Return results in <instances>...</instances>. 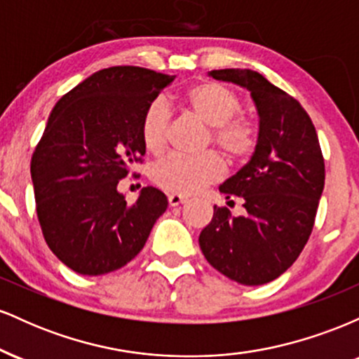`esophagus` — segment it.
Listing matches in <instances>:
<instances>
[{
  "instance_id": "obj_1",
  "label": "esophagus",
  "mask_w": 359,
  "mask_h": 359,
  "mask_svg": "<svg viewBox=\"0 0 359 359\" xmlns=\"http://www.w3.org/2000/svg\"><path fill=\"white\" fill-rule=\"evenodd\" d=\"M185 201H187V197L182 196V194H177V192L168 194V204L170 205H180L184 204Z\"/></svg>"
}]
</instances>
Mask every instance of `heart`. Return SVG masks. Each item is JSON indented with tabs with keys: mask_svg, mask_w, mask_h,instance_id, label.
I'll return each mask as SVG.
<instances>
[{
	"mask_svg": "<svg viewBox=\"0 0 359 359\" xmlns=\"http://www.w3.org/2000/svg\"><path fill=\"white\" fill-rule=\"evenodd\" d=\"M185 104L209 126V142L229 158L245 160L258 145V126L250 118L236 116L241 97L221 82H201L185 93ZM170 109L158 97L147 106L142 118V140L147 150L162 151L167 145ZM224 174V163L214 151L201 155L168 154L150 168L151 180L158 187L177 194H192L204 185L216 182Z\"/></svg>",
	"mask_w": 359,
	"mask_h": 359,
	"instance_id": "heart-1",
	"label": "heart"
}]
</instances>
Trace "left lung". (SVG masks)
<instances>
[{"label":"left lung","mask_w":359,"mask_h":359,"mask_svg":"<svg viewBox=\"0 0 359 359\" xmlns=\"http://www.w3.org/2000/svg\"><path fill=\"white\" fill-rule=\"evenodd\" d=\"M209 76L250 90L259 131L250 162L219 187L226 199L240 197L245 212L233 216L214 205L199 245L222 275L241 285H263L290 269L311 236L324 189V156L307 111L262 74L221 69Z\"/></svg>","instance_id":"1"}]
</instances>
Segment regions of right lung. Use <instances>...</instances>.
<instances>
[{
  "label": "right lung",
  "instance_id": "obj_1",
  "mask_svg": "<svg viewBox=\"0 0 359 359\" xmlns=\"http://www.w3.org/2000/svg\"><path fill=\"white\" fill-rule=\"evenodd\" d=\"M175 76L135 65L93 74L60 97L32 156L36 216L48 248L69 269L97 277L142 251L165 194L145 187L133 204L118 192L142 162V118Z\"/></svg>",
  "mask_w": 359,
  "mask_h": 359
}]
</instances>
